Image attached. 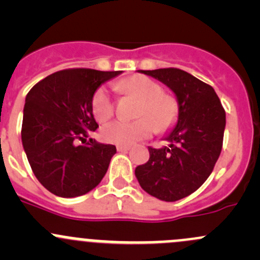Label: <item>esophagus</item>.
<instances>
[{"instance_id": "1", "label": "esophagus", "mask_w": 260, "mask_h": 260, "mask_svg": "<svg viewBox=\"0 0 260 260\" xmlns=\"http://www.w3.org/2000/svg\"><path fill=\"white\" fill-rule=\"evenodd\" d=\"M129 148H131L129 146H120V145L117 146L118 152H127V151H129Z\"/></svg>"}]
</instances>
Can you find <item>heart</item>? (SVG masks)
Masks as SVG:
<instances>
[{
    "mask_svg": "<svg viewBox=\"0 0 260 260\" xmlns=\"http://www.w3.org/2000/svg\"><path fill=\"white\" fill-rule=\"evenodd\" d=\"M117 89L127 96H135L141 103L137 109L138 119L132 122L114 120L101 131L106 142L129 146L149 137L154 128L158 132L171 129L179 118V102L175 96L164 93L159 83L145 75H132L117 83ZM114 101L109 91L101 86L91 98V112L98 122H106L114 114Z\"/></svg>",
    "mask_w": 260,
    "mask_h": 260,
    "instance_id": "heart-1",
    "label": "heart"
}]
</instances>
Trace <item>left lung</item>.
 I'll list each match as a JSON object with an SVG mask.
<instances>
[{"instance_id": "1", "label": "left lung", "mask_w": 260, "mask_h": 260, "mask_svg": "<svg viewBox=\"0 0 260 260\" xmlns=\"http://www.w3.org/2000/svg\"><path fill=\"white\" fill-rule=\"evenodd\" d=\"M166 84L179 102L177 124L165 140L169 147H148L149 159L136 167L141 187L162 201L195 192L210 176L222 148L225 111L214 88L193 75L165 68L140 70Z\"/></svg>"}]
</instances>
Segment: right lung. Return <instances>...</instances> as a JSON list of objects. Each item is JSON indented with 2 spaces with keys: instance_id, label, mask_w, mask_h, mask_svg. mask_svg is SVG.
I'll return each mask as SVG.
<instances>
[{
  "instance_id": "obj_1",
  "label": "right lung",
  "mask_w": 260,
  "mask_h": 260,
  "mask_svg": "<svg viewBox=\"0 0 260 260\" xmlns=\"http://www.w3.org/2000/svg\"><path fill=\"white\" fill-rule=\"evenodd\" d=\"M122 72L75 68L49 75L31 88L21 140L39 182L60 198H77L99 185L115 146L89 138L98 128L91 112L96 89Z\"/></svg>"
}]
</instances>
